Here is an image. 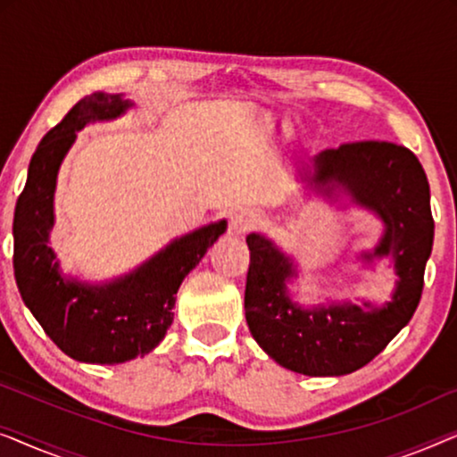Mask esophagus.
<instances>
[{
	"label": "esophagus",
	"mask_w": 457,
	"mask_h": 457,
	"mask_svg": "<svg viewBox=\"0 0 457 457\" xmlns=\"http://www.w3.org/2000/svg\"><path fill=\"white\" fill-rule=\"evenodd\" d=\"M255 214L253 212L249 210H241L237 212V214H233V218H230V227H228V233L235 235V237H241L249 233L255 227Z\"/></svg>",
	"instance_id": "esophagus-1"
}]
</instances>
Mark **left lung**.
<instances>
[{"mask_svg":"<svg viewBox=\"0 0 457 457\" xmlns=\"http://www.w3.org/2000/svg\"><path fill=\"white\" fill-rule=\"evenodd\" d=\"M303 187L328 202L347 195L378 218L383 235L358 260L366 266L391 260L395 289L383 305L368 299L299 303L289 291L299 277L295 260L266 235L252 233L245 320L258 345L287 370L343 377L377 358L418 308L435 237L428 180L408 147L361 141L318 154L314 177Z\"/></svg>","mask_w":457,"mask_h":457,"instance_id":"1","label":"left lung"}]
</instances>
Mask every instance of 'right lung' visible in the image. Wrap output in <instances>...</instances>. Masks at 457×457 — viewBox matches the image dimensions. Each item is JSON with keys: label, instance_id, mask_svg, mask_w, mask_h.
<instances>
[{"label": "right lung", "instance_id": "right-lung-1", "mask_svg": "<svg viewBox=\"0 0 457 457\" xmlns=\"http://www.w3.org/2000/svg\"><path fill=\"white\" fill-rule=\"evenodd\" d=\"M133 105L122 93L97 91L80 99L35 149L14 210V277L22 302L49 339L85 364H122L158 347L172 324L180 283L227 230V220L205 224L104 283L62 272L49 245L62 162L79 130L116 120Z\"/></svg>", "mask_w": 457, "mask_h": 457}]
</instances>
